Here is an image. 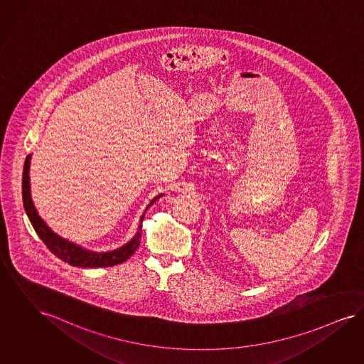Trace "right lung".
<instances>
[{
	"instance_id": "add662e5",
	"label": "right lung",
	"mask_w": 364,
	"mask_h": 364,
	"mask_svg": "<svg viewBox=\"0 0 364 364\" xmlns=\"http://www.w3.org/2000/svg\"><path fill=\"white\" fill-rule=\"evenodd\" d=\"M29 162H31V155H28L26 163H24V171H23V202H24V208L27 212L29 221L32 224L33 229L36 230V233L39 235L43 242L47 245V248L58 256L59 259H62L63 262H66L71 266H77V267H89V269H95V267H109V266H116L120 264L122 262H125L127 259H129L131 256L135 254L136 250L140 245L141 240V225L139 232L136 233L135 237L125 244L122 248L116 250V251H110V252H102V254H97V252H90V251H85L81 247H77L73 242H68V240L59 237L58 235H55L51 229L46 225V223L41 218V215H38L32 200H31V191H29ZM162 197L158 196L155 197L152 201L149 202L147 209L149 206L159 200ZM146 209V210H147ZM146 215V212H144ZM144 215H141L140 221H143Z\"/></svg>"
}]
</instances>
